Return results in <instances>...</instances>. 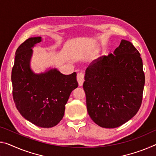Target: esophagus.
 <instances>
[{
  "mask_svg": "<svg viewBox=\"0 0 156 156\" xmlns=\"http://www.w3.org/2000/svg\"><path fill=\"white\" fill-rule=\"evenodd\" d=\"M77 80L79 86H82L84 83V74L83 73H78L77 74Z\"/></svg>",
  "mask_w": 156,
  "mask_h": 156,
  "instance_id": "34e87169",
  "label": "esophagus"
}]
</instances>
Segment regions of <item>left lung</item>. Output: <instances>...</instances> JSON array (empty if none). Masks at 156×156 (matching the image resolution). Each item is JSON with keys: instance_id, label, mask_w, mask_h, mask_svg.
Segmentation results:
<instances>
[{"instance_id": "8db88e82", "label": "left lung", "mask_w": 156, "mask_h": 156, "mask_svg": "<svg viewBox=\"0 0 156 156\" xmlns=\"http://www.w3.org/2000/svg\"><path fill=\"white\" fill-rule=\"evenodd\" d=\"M144 83L139 51L122 39L113 54L100 57L86 69L83 89L90 117L106 128L127 122L140 109Z\"/></svg>"}]
</instances>
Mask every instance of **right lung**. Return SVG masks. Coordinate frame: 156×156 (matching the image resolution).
<instances>
[{
	"label": "right lung",
	"instance_id": "right-lung-1",
	"mask_svg": "<svg viewBox=\"0 0 156 156\" xmlns=\"http://www.w3.org/2000/svg\"><path fill=\"white\" fill-rule=\"evenodd\" d=\"M41 41V37H30L17 48L12 71V94L17 110L26 119L37 126L51 128L63 118L69 96L78 84L76 72L64 75L56 68L34 72L30 66L33 48Z\"/></svg>",
	"mask_w": 156,
	"mask_h": 156
}]
</instances>
